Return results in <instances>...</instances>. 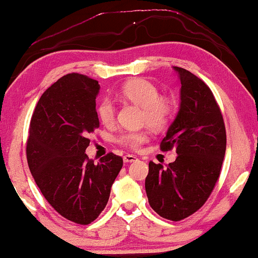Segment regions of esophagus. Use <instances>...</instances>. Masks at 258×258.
<instances>
[{
    "label": "esophagus",
    "instance_id": "obj_1",
    "mask_svg": "<svg viewBox=\"0 0 258 258\" xmlns=\"http://www.w3.org/2000/svg\"><path fill=\"white\" fill-rule=\"evenodd\" d=\"M135 160H138L135 156H133V154H125V156L123 157V162L124 163H132V162H135Z\"/></svg>",
    "mask_w": 258,
    "mask_h": 258
}]
</instances>
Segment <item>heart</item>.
Returning <instances> with one entry per match:
<instances>
[{"instance_id": "1", "label": "heart", "mask_w": 258, "mask_h": 258, "mask_svg": "<svg viewBox=\"0 0 258 258\" xmlns=\"http://www.w3.org/2000/svg\"><path fill=\"white\" fill-rule=\"evenodd\" d=\"M119 93L125 100L142 107L144 110L142 122L153 128L164 126L172 116L174 105L171 100L160 96L159 89L152 82L144 80V78H135V80L126 82L120 88ZM96 114L102 124L105 125L111 124L116 116V107H114L113 101L108 98L100 100L96 107ZM146 132H125L119 135L118 142L132 150H136L146 141Z\"/></svg>"}]
</instances>
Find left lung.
Masks as SVG:
<instances>
[{"label": "left lung", "mask_w": 258, "mask_h": 258, "mask_svg": "<svg viewBox=\"0 0 258 258\" xmlns=\"http://www.w3.org/2000/svg\"><path fill=\"white\" fill-rule=\"evenodd\" d=\"M181 82L180 108L160 148H176L169 165L150 162L145 188L159 216L180 221L199 210L213 192L226 153V128L214 94L201 78L172 66Z\"/></svg>", "instance_id": "8db88e82"}]
</instances>
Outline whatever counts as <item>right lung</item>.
I'll use <instances>...</instances> for the list:
<instances>
[{"mask_svg":"<svg viewBox=\"0 0 258 258\" xmlns=\"http://www.w3.org/2000/svg\"><path fill=\"white\" fill-rule=\"evenodd\" d=\"M99 82L80 74L57 80L39 98L30 123L27 164L47 202L61 216L88 225L104 210L123 166L113 153L88 158L89 134L100 126Z\"/></svg>","mask_w":258,"mask_h":258,"instance_id":"right-lung-1","label":"right lung"}]
</instances>
